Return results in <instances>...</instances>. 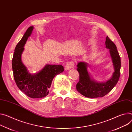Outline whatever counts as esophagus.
<instances>
[{
	"label": "esophagus",
	"instance_id": "34e87169",
	"mask_svg": "<svg viewBox=\"0 0 132 132\" xmlns=\"http://www.w3.org/2000/svg\"><path fill=\"white\" fill-rule=\"evenodd\" d=\"M74 64H75V62L73 61H70V62L67 63L65 65V69L69 70L70 68H73L74 66Z\"/></svg>",
	"mask_w": 132,
	"mask_h": 132
}]
</instances>
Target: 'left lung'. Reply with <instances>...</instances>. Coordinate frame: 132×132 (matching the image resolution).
Returning <instances> with one entry per match:
<instances>
[{
    "instance_id": "8db88e82",
    "label": "left lung",
    "mask_w": 132,
    "mask_h": 132,
    "mask_svg": "<svg viewBox=\"0 0 132 132\" xmlns=\"http://www.w3.org/2000/svg\"><path fill=\"white\" fill-rule=\"evenodd\" d=\"M106 47L110 50L111 56L114 67V72L111 79L105 82H97L92 80L87 70V64L79 62L77 64V71L79 74V80L76 85V89L81 95L88 98L102 97L115 86L121 73V58L115 44L107 36Z\"/></svg>"
}]
</instances>
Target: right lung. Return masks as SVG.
Segmentation results:
<instances>
[{"label":"right lung","instance_id":"add662e5","mask_svg":"<svg viewBox=\"0 0 132 132\" xmlns=\"http://www.w3.org/2000/svg\"><path fill=\"white\" fill-rule=\"evenodd\" d=\"M34 27H29L17 44L12 60L14 78L19 89L32 98H40L48 94L53 78L62 73L64 67L61 65H46L37 74H30L21 61V54L28 37Z\"/></svg>","mask_w":132,"mask_h":132}]
</instances>
